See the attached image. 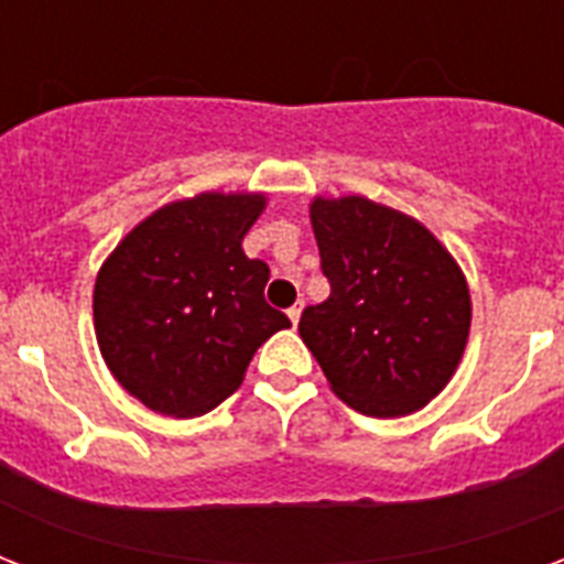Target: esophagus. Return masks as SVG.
Returning <instances> with one entry per match:
<instances>
[{
  "mask_svg": "<svg viewBox=\"0 0 564 564\" xmlns=\"http://www.w3.org/2000/svg\"><path fill=\"white\" fill-rule=\"evenodd\" d=\"M301 307H304V304H295V307H290V310H286V316H290V322H292V325H299V318H301Z\"/></svg>",
  "mask_w": 564,
  "mask_h": 564,
  "instance_id": "34e87169",
  "label": "esophagus"
}]
</instances>
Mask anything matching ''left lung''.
<instances>
[{"instance_id":"obj_1","label":"left lung","mask_w":564,"mask_h":564,"mask_svg":"<svg viewBox=\"0 0 564 564\" xmlns=\"http://www.w3.org/2000/svg\"><path fill=\"white\" fill-rule=\"evenodd\" d=\"M310 221L330 299L299 334L348 406L398 419L433 401L463 360L471 295L421 221L362 195L313 198Z\"/></svg>"}]
</instances>
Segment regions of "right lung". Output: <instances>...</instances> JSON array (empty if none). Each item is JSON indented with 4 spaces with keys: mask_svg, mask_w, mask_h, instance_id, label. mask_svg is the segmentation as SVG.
<instances>
[{
    "mask_svg": "<svg viewBox=\"0 0 564 564\" xmlns=\"http://www.w3.org/2000/svg\"><path fill=\"white\" fill-rule=\"evenodd\" d=\"M263 207V193L163 204L101 263L93 290L99 351L149 410L204 415L237 392L257 348L290 327L263 299L269 265L242 251Z\"/></svg>",
    "mask_w": 564,
    "mask_h": 564,
    "instance_id": "right-lung-1",
    "label": "right lung"
}]
</instances>
